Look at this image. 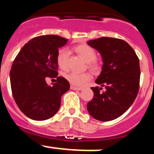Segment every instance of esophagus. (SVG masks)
<instances>
[{"label": "esophagus", "mask_w": 154, "mask_h": 154, "mask_svg": "<svg viewBox=\"0 0 154 154\" xmlns=\"http://www.w3.org/2000/svg\"><path fill=\"white\" fill-rule=\"evenodd\" d=\"M71 89H73V90H78V91L82 90V88L77 87V86H73V85H71Z\"/></svg>", "instance_id": "1"}]
</instances>
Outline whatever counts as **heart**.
Instances as JSON below:
<instances>
[{"mask_svg": "<svg viewBox=\"0 0 154 154\" xmlns=\"http://www.w3.org/2000/svg\"><path fill=\"white\" fill-rule=\"evenodd\" d=\"M75 51L77 54L83 58L86 62H88V66L93 71H98L100 68L99 64L95 60V52L92 47L86 44H80L75 47ZM68 56L69 51L65 48L59 50L56 56L58 65L62 69L65 70L68 68ZM65 77L71 85L75 86H83L89 81L91 75L87 72L77 73L74 71L68 72L65 74Z\"/></svg>", "mask_w": 154, "mask_h": 154, "instance_id": "obj_1", "label": "heart"}]
</instances>
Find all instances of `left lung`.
I'll return each mask as SVG.
<instances>
[{
	"mask_svg": "<svg viewBox=\"0 0 154 154\" xmlns=\"http://www.w3.org/2000/svg\"><path fill=\"white\" fill-rule=\"evenodd\" d=\"M100 53L103 65L95 83L101 87H92L93 98L87 110L94 119L110 121L123 115L135 101L140 81L139 59L133 49L123 40L101 37L87 41ZM104 86L106 90L100 93Z\"/></svg>",
	"mask_w": 154,
	"mask_h": 154,
	"instance_id": "obj_1",
	"label": "left lung"
}]
</instances>
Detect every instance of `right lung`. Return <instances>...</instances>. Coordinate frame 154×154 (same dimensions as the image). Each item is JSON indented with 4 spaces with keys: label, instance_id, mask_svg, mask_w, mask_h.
<instances>
[{
    "label": "right lung",
    "instance_id": "obj_1",
    "mask_svg": "<svg viewBox=\"0 0 154 154\" xmlns=\"http://www.w3.org/2000/svg\"><path fill=\"white\" fill-rule=\"evenodd\" d=\"M68 40L57 35L34 37L24 45L10 71L12 93L21 111L34 120H48L59 110L61 97L68 91L69 82L58 77L56 56ZM47 76L56 78L49 86Z\"/></svg>",
    "mask_w": 154,
    "mask_h": 154
}]
</instances>
